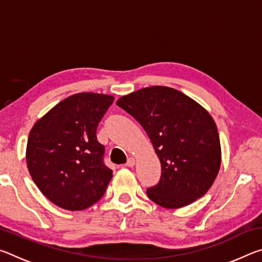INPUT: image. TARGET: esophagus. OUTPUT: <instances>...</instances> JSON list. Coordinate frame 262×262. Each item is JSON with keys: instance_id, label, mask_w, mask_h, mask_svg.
<instances>
[{"instance_id": "34e87169", "label": "esophagus", "mask_w": 262, "mask_h": 262, "mask_svg": "<svg viewBox=\"0 0 262 262\" xmlns=\"http://www.w3.org/2000/svg\"><path fill=\"white\" fill-rule=\"evenodd\" d=\"M135 165V158L134 157H129L127 159V163H126V166L128 167H133Z\"/></svg>"}]
</instances>
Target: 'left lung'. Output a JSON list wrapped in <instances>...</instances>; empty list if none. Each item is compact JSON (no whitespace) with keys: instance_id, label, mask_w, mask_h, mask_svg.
<instances>
[{"instance_id":"1","label":"left lung","mask_w":262,"mask_h":262,"mask_svg":"<svg viewBox=\"0 0 262 262\" xmlns=\"http://www.w3.org/2000/svg\"><path fill=\"white\" fill-rule=\"evenodd\" d=\"M117 105L140 122L161 161L159 183L147 189L158 206L176 209L205 195L221 167L219 130L211 115L176 89L150 86Z\"/></svg>"}]
</instances>
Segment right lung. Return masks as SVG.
<instances>
[{"label":"right lung","instance_id":"add662e5","mask_svg":"<svg viewBox=\"0 0 262 262\" xmlns=\"http://www.w3.org/2000/svg\"><path fill=\"white\" fill-rule=\"evenodd\" d=\"M113 96L82 92L60 101L34 123L26 164L40 192L66 210H83L99 201L112 179L97 141L98 123Z\"/></svg>","mask_w":262,"mask_h":262}]
</instances>
